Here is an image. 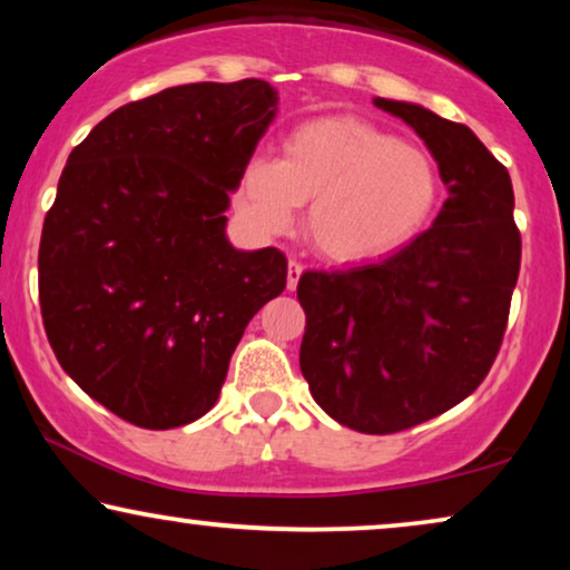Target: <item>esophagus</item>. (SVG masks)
Returning <instances> with one entry per match:
<instances>
[{
	"instance_id": "obj_1",
	"label": "esophagus",
	"mask_w": 570,
	"mask_h": 570,
	"mask_svg": "<svg viewBox=\"0 0 570 570\" xmlns=\"http://www.w3.org/2000/svg\"><path fill=\"white\" fill-rule=\"evenodd\" d=\"M301 275H303V264H298V262L287 264V291H295V285H298Z\"/></svg>"
}]
</instances>
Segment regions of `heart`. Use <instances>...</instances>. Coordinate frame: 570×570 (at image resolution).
<instances>
[{"mask_svg": "<svg viewBox=\"0 0 570 570\" xmlns=\"http://www.w3.org/2000/svg\"><path fill=\"white\" fill-rule=\"evenodd\" d=\"M441 174L420 145L355 116H322L287 131L283 155H254L238 186L248 220L279 233L311 202L306 233L334 262L392 254L431 223Z\"/></svg>", "mask_w": 570, "mask_h": 570, "instance_id": "1", "label": "heart"}]
</instances>
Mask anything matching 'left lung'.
Wrapping results in <instances>:
<instances>
[{
  "instance_id": "left-lung-1",
  "label": "left lung",
  "mask_w": 570,
  "mask_h": 570,
  "mask_svg": "<svg viewBox=\"0 0 570 570\" xmlns=\"http://www.w3.org/2000/svg\"><path fill=\"white\" fill-rule=\"evenodd\" d=\"M417 131L449 189L433 228L376 264L311 269L301 373L326 415L386 435L466 400L488 376L519 279L513 186L464 124L404 100H373Z\"/></svg>"
}]
</instances>
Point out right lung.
I'll return each mask as SVG.
<instances>
[{"instance_id":"1","label":"right lung","mask_w":570,"mask_h":570,"mask_svg":"<svg viewBox=\"0 0 570 570\" xmlns=\"http://www.w3.org/2000/svg\"><path fill=\"white\" fill-rule=\"evenodd\" d=\"M275 111L254 77L178 85L116 108L69 153L38 248L46 337L131 425L168 431L213 410L246 324L285 291L283 252L225 238Z\"/></svg>"}]
</instances>
